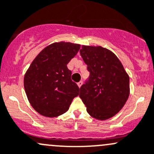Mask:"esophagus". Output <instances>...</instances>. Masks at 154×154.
Segmentation results:
<instances>
[{"mask_svg": "<svg viewBox=\"0 0 154 154\" xmlns=\"http://www.w3.org/2000/svg\"><path fill=\"white\" fill-rule=\"evenodd\" d=\"M82 81H80L78 83H77V85L79 86V88H80V87L82 86Z\"/></svg>", "mask_w": 154, "mask_h": 154, "instance_id": "obj_1", "label": "esophagus"}]
</instances>
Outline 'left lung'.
I'll return each instance as SVG.
<instances>
[{"label": "left lung", "instance_id": "8db88e82", "mask_svg": "<svg viewBox=\"0 0 154 154\" xmlns=\"http://www.w3.org/2000/svg\"><path fill=\"white\" fill-rule=\"evenodd\" d=\"M80 55L90 72L80 97L89 115L106 120L116 115L130 94L129 76L114 53L100 46H82Z\"/></svg>", "mask_w": 154, "mask_h": 154}]
</instances>
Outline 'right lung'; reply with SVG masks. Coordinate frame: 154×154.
Segmentation results:
<instances>
[{
	"label": "right lung",
	"mask_w": 154,
	"mask_h": 154,
	"mask_svg": "<svg viewBox=\"0 0 154 154\" xmlns=\"http://www.w3.org/2000/svg\"><path fill=\"white\" fill-rule=\"evenodd\" d=\"M80 45L56 42L43 48L34 59L24 76V88L32 108L46 117H56L69 110L79 87L71 80L67 64Z\"/></svg>",
	"instance_id": "right-lung-1"
}]
</instances>
